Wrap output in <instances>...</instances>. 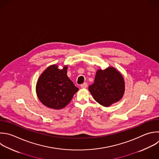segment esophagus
I'll return each instance as SVG.
<instances>
[{
    "mask_svg": "<svg viewBox=\"0 0 159 159\" xmlns=\"http://www.w3.org/2000/svg\"><path fill=\"white\" fill-rule=\"evenodd\" d=\"M88 87V84L86 83H84L83 84H81V88H86Z\"/></svg>",
    "mask_w": 159,
    "mask_h": 159,
    "instance_id": "34e87169",
    "label": "esophagus"
}]
</instances>
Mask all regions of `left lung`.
Instances as JSON below:
<instances>
[{
	"label": "left lung",
	"mask_w": 159,
	"mask_h": 159,
	"mask_svg": "<svg viewBox=\"0 0 159 159\" xmlns=\"http://www.w3.org/2000/svg\"><path fill=\"white\" fill-rule=\"evenodd\" d=\"M89 91L96 102L103 106H109L124 95L125 83L122 75L113 67L98 70Z\"/></svg>",
	"instance_id": "obj_1"
}]
</instances>
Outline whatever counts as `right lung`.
I'll return each mask as SVG.
<instances>
[{
  "instance_id": "obj_1",
  "label": "right lung",
  "mask_w": 159,
  "mask_h": 159,
  "mask_svg": "<svg viewBox=\"0 0 159 159\" xmlns=\"http://www.w3.org/2000/svg\"><path fill=\"white\" fill-rule=\"evenodd\" d=\"M67 66L62 70L58 65L48 67L40 75L36 86L39 100L45 106L55 109L65 107L78 91L67 76Z\"/></svg>"
}]
</instances>
